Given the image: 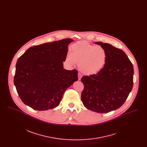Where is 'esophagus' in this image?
<instances>
[{
  "instance_id": "34e87169",
  "label": "esophagus",
  "mask_w": 147,
  "mask_h": 147,
  "mask_svg": "<svg viewBox=\"0 0 147 147\" xmlns=\"http://www.w3.org/2000/svg\"><path fill=\"white\" fill-rule=\"evenodd\" d=\"M82 77V75L80 73H78V80H80Z\"/></svg>"
}]
</instances>
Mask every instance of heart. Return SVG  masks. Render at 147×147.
Masks as SVG:
<instances>
[{
    "label": "heart",
    "instance_id": "1",
    "mask_svg": "<svg viewBox=\"0 0 147 147\" xmlns=\"http://www.w3.org/2000/svg\"><path fill=\"white\" fill-rule=\"evenodd\" d=\"M106 59L107 54L102 47L80 41L71 46L66 61L71 65L79 63L80 70L84 74L90 76L98 73L104 68Z\"/></svg>",
    "mask_w": 147,
    "mask_h": 147
}]
</instances>
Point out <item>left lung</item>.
Here are the masks:
<instances>
[{
	"label": "left lung",
	"instance_id": "1",
	"mask_svg": "<svg viewBox=\"0 0 147 147\" xmlns=\"http://www.w3.org/2000/svg\"><path fill=\"white\" fill-rule=\"evenodd\" d=\"M95 43L105 49L106 62L96 74L82 77L84 88L81 99L86 109L107 113L119 109L132 90L133 64L122 50L106 43Z\"/></svg>",
	"mask_w": 147,
	"mask_h": 147
}]
</instances>
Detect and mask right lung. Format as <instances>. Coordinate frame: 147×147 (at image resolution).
Returning <instances> with one entry per match:
<instances>
[{
	"label": "right lung",
	"mask_w": 147,
	"mask_h": 147,
	"mask_svg": "<svg viewBox=\"0 0 147 147\" xmlns=\"http://www.w3.org/2000/svg\"><path fill=\"white\" fill-rule=\"evenodd\" d=\"M73 41L65 38L31 47L19 58L14 83L25 105L38 111L59 105L65 91L78 80L77 70L63 68Z\"/></svg>",
	"instance_id": "add662e5"
}]
</instances>
